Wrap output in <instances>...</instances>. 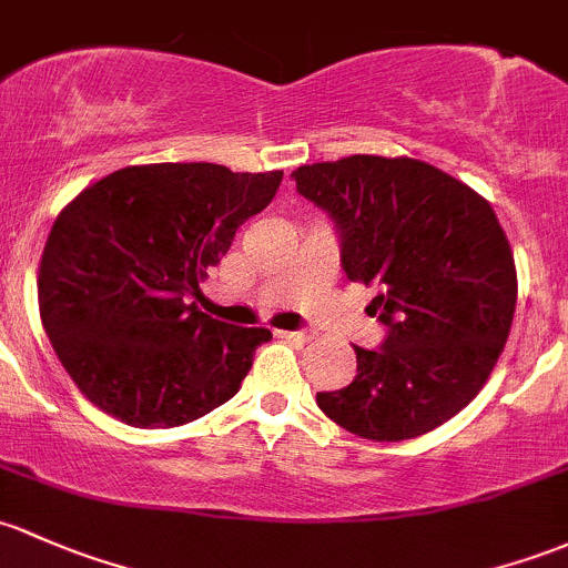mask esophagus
Segmentation results:
<instances>
[{
    "instance_id": "34e87169",
    "label": "esophagus",
    "mask_w": 568,
    "mask_h": 568,
    "mask_svg": "<svg viewBox=\"0 0 568 568\" xmlns=\"http://www.w3.org/2000/svg\"><path fill=\"white\" fill-rule=\"evenodd\" d=\"M274 334H277V337H283V339H288V343H307V339H310V334H307V332H288V329H277Z\"/></svg>"
}]
</instances>
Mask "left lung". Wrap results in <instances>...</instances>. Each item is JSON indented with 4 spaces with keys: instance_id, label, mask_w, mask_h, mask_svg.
I'll use <instances>...</instances> for the list:
<instances>
[{
    "instance_id": "obj_1",
    "label": "left lung",
    "mask_w": 568,
    "mask_h": 568,
    "mask_svg": "<svg viewBox=\"0 0 568 568\" xmlns=\"http://www.w3.org/2000/svg\"><path fill=\"white\" fill-rule=\"evenodd\" d=\"M300 195L332 217L348 280L373 285L381 348L318 408L369 440L425 435L459 414L493 373L517 304L509 239L493 206L414 158L354 154L300 165Z\"/></svg>"
}]
</instances>
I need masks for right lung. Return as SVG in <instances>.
<instances>
[{"label":"right lung","instance_id":"obj_1","mask_svg":"<svg viewBox=\"0 0 568 568\" xmlns=\"http://www.w3.org/2000/svg\"><path fill=\"white\" fill-rule=\"evenodd\" d=\"M283 171L128 165L59 212L38 274L43 329L89 403L130 427H179L242 386L264 326L187 304Z\"/></svg>","mask_w":568,"mask_h":568}]
</instances>
